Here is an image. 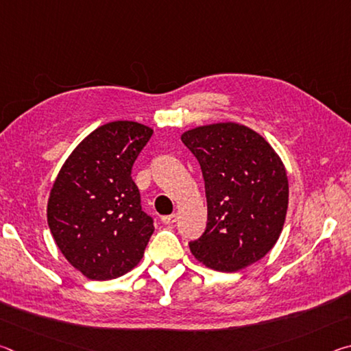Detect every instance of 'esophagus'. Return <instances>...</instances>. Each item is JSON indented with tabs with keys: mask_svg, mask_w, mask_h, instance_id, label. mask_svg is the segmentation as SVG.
Masks as SVG:
<instances>
[{
	"mask_svg": "<svg viewBox=\"0 0 351 351\" xmlns=\"http://www.w3.org/2000/svg\"><path fill=\"white\" fill-rule=\"evenodd\" d=\"M176 219H178V213H171V215L162 217L161 221H162L164 224H173V223H176Z\"/></svg>",
	"mask_w": 351,
	"mask_h": 351,
	"instance_id": "obj_1",
	"label": "esophagus"
}]
</instances>
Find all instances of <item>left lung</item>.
Segmentation results:
<instances>
[{
  "mask_svg": "<svg viewBox=\"0 0 351 351\" xmlns=\"http://www.w3.org/2000/svg\"><path fill=\"white\" fill-rule=\"evenodd\" d=\"M204 178L207 226L190 241L207 268L235 272L268 254L282 234L288 210V176L263 136L235 122L182 133Z\"/></svg>",
  "mask_w": 351,
  "mask_h": 351,
  "instance_id": "1",
  "label": "left lung"
}]
</instances>
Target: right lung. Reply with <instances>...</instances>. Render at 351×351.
Returning <instances> with one entry per match:
<instances>
[{"label": "right lung", "mask_w": 351, "mask_h": 351, "mask_svg": "<svg viewBox=\"0 0 351 351\" xmlns=\"http://www.w3.org/2000/svg\"><path fill=\"white\" fill-rule=\"evenodd\" d=\"M153 130L116 121L88 134L58 171L47 224L58 249L91 280H111L139 263L153 234L132 169Z\"/></svg>", "instance_id": "obj_1"}]
</instances>
